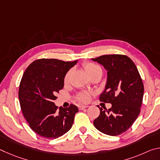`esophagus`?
<instances>
[{"label": "esophagus", "mask_w": 160, "mask_h": 160, "mask_svg": "<svg viewBox=\"0 0 160 160\" xmlns=\"http://www.w3.org/2000/svg\"><path fill=\"white\" fill-rule=\"evenodd\" d=\"M88 105H79L78 106V108H79L80 110H82L84 109H85V108H88Z\"/></svg>", "instance_id": "1"}]
</instances>
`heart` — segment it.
I'll list each match as a JSON object with an SVG mask.
<instances>
[{
    "instance_id": "heart-1",
    "label": "heart",
    "mask_w": 160,
    "mask_h": 160,
    "mask_svg": "<svg viewBox=\"0 0 160 160\" xmlns=\"http://www.w3.org/2000/svg\"><path fill=\"white\" fill-rule=\"evenodd\" d=\"M84 68H85L86 72L88 74L89 76H91V75L93 73H94V72H96L98 71V70H101V68H100L98 66H97V65L92 63H87L84 64ZM69 74H70V72H67L66 75H65V78H64L65 82H67L68 81ZM77 99L78 100H80V102H88L89 99V94L86 92L80 93L78 95Z\"/></svg>"
}]
</instances>
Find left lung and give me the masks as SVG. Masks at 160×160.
<instances>
[{
    "instance_id": "8db88e82",
    "label": "left lung",
    "mask_w": 160,
    "mask_h": 160,
    "mask_svg": "<svg viewBox=\"0 0 160 160\" xmlns=\"http://www.w3.org/2000/svg\"><path fill=\"white\" fill-rule=\"evenodd\" d=\"M93 61L101 64L107 71L104 90L100 101L111 103L108 110H100L94 126L103 133L118 135L126 131L136 120L140 112L144 87L137 67L124 55H104Z\"/></svg>"
}]
</instances>
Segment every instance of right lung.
I'll return each mask as SVG.
<instances>
[{"label":"right lung","instance_id":"1","mask_svg":"<svg viewBox=\"0 0 160 160\" xmlns=\"http://www.w3.org/2000/svg\"><path fill=\"white\" fill-rule=\"evenodd\" d=\"M77 63L42 58L32 62L24 72L19 101L30 128L40 136L56 139L71 128L78 108L71 104L57 110L53 101L63 88L65 75Z\"/></svg>","mask_w":160,"mask_h":160}]
</instances>
